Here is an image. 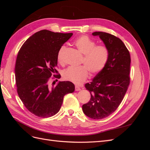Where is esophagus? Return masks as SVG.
Segmentation results:
<instances>
[{
    "mask_svg": "<svg viewBox=\"0 0 150 150\" xmlns=\"http://www.w3.org/2000/svg\"><path fill=\"white\" fill-rule=\"evenodd\" d=\"M80 90H81V88H79V86H75V91H80Z\"/></svg>",
    "mask_w": 150,
    "mask_h": 150,
    "instance_id": "obj_1",
    "label": "esophagus"
}]
</instances>
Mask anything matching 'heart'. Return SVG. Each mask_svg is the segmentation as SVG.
Returning <instances> with one entry per match:
<instances>
[{
  "label": "heart",
  "instance_id": "obj_1",
  "mask_svg": "<svg viewBox=\"0 0 150 150\" xmlns=\"http://www.w3.org/2000/svg\"><path fill=\"white\" fill-rule=\"evenodd\" d=\"M75 45L78 51L84 55L80 67H69L62 72L64 80L76 84H80L88 78V71L93 75L100 72L105 67L109 57V51L104 45H98L86 35L81 36L76 40ZM62 46L58 52V61L62 64V56L65 50Z\"/></svg>",
  "mask_w": 150,
  "mask_h": 150
}]
</instances>
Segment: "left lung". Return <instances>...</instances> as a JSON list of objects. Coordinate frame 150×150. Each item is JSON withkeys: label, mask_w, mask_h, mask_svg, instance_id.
<instances>
[{"label": "left lung", "mask_w": 150, "mask_h": 150, "mask_svg": "<svg viewBox=\"0 0 150 150\" xmlns=\"http://www.w3.org/2000/svg\"><path fill=\"white\" fill-rule=\"evenodd\" d=\"M109 51L104 69L85 88L91 94L89 102L83 105L84 114L94 120L106 117L114 112L123 99L130 83L129 52L122 40L103 32H94Z\"/></svg>", "instance_id": "1"}]
</instances>
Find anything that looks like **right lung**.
<instances>
[{
    "instance_id": "obj_1",
    "label": "right lung",
    "mask_w": 150,
    "mask_h": 150,
    "mask_svg": "<svg viewBox=\"0 0 150 150\" xmlns=\"http://www.w3.org/2000/svg\"><path fill=\"white\" fill-rule=\"evenodd\" d=\"M72 33L42 30L27 39L17 54L15 76L17 93L25 108L40 117H49L60 110L66 94L74 91V84L60 81L49 85L50 78H60L56 67L62 45Z\"/></svg>"
}]
</instances>
